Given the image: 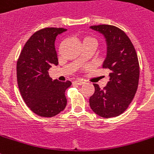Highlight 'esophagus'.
Instances as JSON below:
<instances>
[{"label":"esophagus","mask_w":154,"mask_h":154,"mask_svg":"<svg viewBox=\"0 0 154 154\" xmlns=\"http://www.w3.org/2000/svg\"><path fill=\"white\" fill-rule=\"evenodd\" d=\"M73 83L76 84V85H82L85 84V82L82 81H79V80H77V81H73Z\"/></svg>","instance_id":"1"}]
</instances>
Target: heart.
Returning <instances> with one entry per match:
<instances>
[{
    "label": "heart",
    "mask_w": 154,
    "mask_h": 154,
    "mask_svg": "<svg viewBox=\"0 0 154 154\" xmlns=\"http://www.w3.org/2000/svg\"><path fill=\"white\" fill-rule=\"evenodd\" d=\"M82 44H83V46L84 45H91L95 48L98 45V40L92 34H88L82 37Z\"/></svg>",
    "instance_id": "b5f03b06"
}]
</instances>
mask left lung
<instances>
[{
  "label": "left lung",
  "instance_id": "left-lung-1",
  "mask_svg": "<svg viewBox=\"0 0 154 154\" xmlns=\"http://www.w3.org/2000/svg\"><path fill=\"white\" fill-rule=\"evenodd\" d=\"M106 41V58L103 68L109 69V81L101 89L94 84L95 92L89 99L91 109L102 117H117L128 109L136 93L139 64L135 49L127 34L111 25L91 26Z\"/></svg>",
  "mask_w": 154,
  "mask_h": 154
}]
</instances>
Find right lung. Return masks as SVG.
I'll return each instance as SVG.
<instances>
[{
    "mask_svg": "<svg viewBox=\"0 0 154 154\" xmlns=\"http://www.w3.org/2000/svg\"><path fill=\"white\" fill-rule=\"evenodd\" d=\"M66 29L48 27L29 37L17 61L16 72L19 91L30 110L38 116L51 117L66 108L65 91L69 81H52L48 74L51 66L58 65L55 41Z\"/></svg>",
    "mask_w": 154,
    "mask_h": 154,
    "instance_id": "obj_1",
    "label": "right lung"
}]
</instances>
